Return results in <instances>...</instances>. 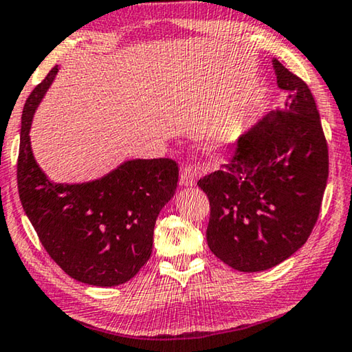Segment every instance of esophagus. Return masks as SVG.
Returning a JSON list of instances; mask_svg holds the SVG:
<instances>
[{
    "mask_svg": "<svg viewBox=\"0 0 352 352\" xmlns=\"http://www.w3.org/2000/svg\"><path fill=\"white\" fill-rule=\"evenodd\" d=\"M198 173H199V170L197 168V165L184 166L182 171H181V179H179L181 186H184V187H193L195 184H197Z\"/></svg>",
    "mask_w": 352,
    "mask_h": 352,
    "instance_id": "1",
    "label": "esophagus"
}]
</instances>
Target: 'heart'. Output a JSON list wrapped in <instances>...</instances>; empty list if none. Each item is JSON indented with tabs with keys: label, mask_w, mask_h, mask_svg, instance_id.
Returning a JSON list of instances; mask_svg holds the SVG:
<instances>
[{
	"label": "heart",
	"mask_w": 352,
	"mask_h": 352,
	"mask_svg": "<svg viewBox=\"0 0 352 352\" xmlns=\"http://www.w3.org/2000/svg\"><path fill=\"white\" fill-rule=\"evenodd\" d=\"M235 128H237V120H235V118H228L226 122H224V124L221 126V128L217 131L215 138L220 143H226L229 138H230V135H232V132L235 131Z\"/></svg>",
	"instance_id": "1"
}]
</instances>
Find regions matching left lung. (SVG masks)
Masks as SVG:
<instances>
[{"instance_id":"8db88e82","label":"left lung","mask_w":352,"mask_h":352,"mask_svg":"<svg viewBox=\"0 0 352 352\" xmlns=\"http://www.w3.org/2000/svg\"><path fill=\"white\" fill-rule=\"evenodd\" d=\"M285 98L239 138L232 162L198 181L209 197L207 245L230 268L265 272L306 243L329 175L312 91L273 59Z\"/></svg>"}]
</instances>
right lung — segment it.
Wrapping results in <instances>:
<instances>
[{
    "mask_svg": "<svg viewBox=\"0 0 352 352\" xmlns=\"http://www.w3.org/2000/svg\"><path fill=\"white\" fill-rule=\"evenodd\" d=\"M57 72L56 65L23 109L16 165L21 206L46 252L70 278L122 285L151 257L155 220L176 192L179 170L170 159H129L91 181H51L34 157L30 131Z\"/></svg>",
    "mask_w": 352,
    "mask_h": 352,
    "instance_id": "1",
    "label": "right lung"
}]
</instances>
